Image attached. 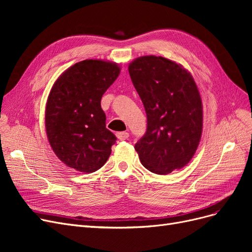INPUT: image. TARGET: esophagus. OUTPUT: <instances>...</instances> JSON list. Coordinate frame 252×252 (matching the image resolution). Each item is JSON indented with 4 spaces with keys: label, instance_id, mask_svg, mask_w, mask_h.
Returning a JSON list of instances; mask_svg holds the SVG:
<instances>
[{
    "label": "esophagus",
    "instance_id": "obj_1",
    "mask_svg": "<svg viewBox=\"0 0 252 252\" xmlns=\"http://www.w3.org/2000/svg\"><path fill=\"white\" fill-rule=\"evenodd\" d=\"M117 136H118V139L120 141H124V140H127L129 138V133L126 132V131H122V132H118Z\"/></svg>",
    "mask_w": 252,
    "mask_h": 252
}]
</instances>
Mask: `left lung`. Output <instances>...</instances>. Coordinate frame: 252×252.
<instances>
[{
    "instance_id": "left-lung-1",
    "label": "left lung",
    "mask_w": 252,
    "mask_h": 252,
    "mask_svg": "<svg viewBox=\"0 0 252 252\" xmlns=\"http://www.w3.org/2000/svg\"><path fill=\"white\" fill-rule=\"evenodd\" d=\"M147 114V130L134 145L142 165L167 174L189 163L203 130L201 95L192 75L162 57L145 56L128 66Z\"/></svg>"
}]
</instances>
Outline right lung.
Returning <instances> with one entry per match:
<instances>
[{
	"instance_id": "obj_1",
	"label": "right lung",
	"mask_w": 252,
	"mask_h": 252,
	"mask_svg": "<svg viewBox=\"0 0 252 252\" xmlns=\"http://www.w3.org/2000/svg\"><path fill=\"white\" fill-rule=\"evenodd\" d=\"M120 71L117 63L85 60L68 68L53 84L45 127L53 152L70 168L91 173L108 159L117 138L106 128L101 98Z\"/></svg>"
}]
</instances>
